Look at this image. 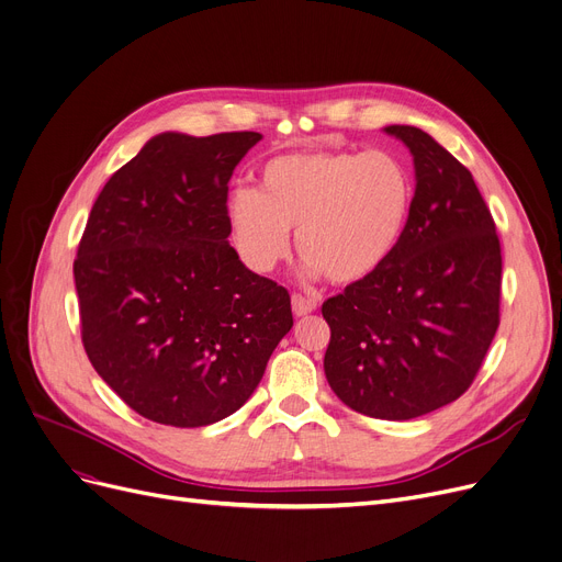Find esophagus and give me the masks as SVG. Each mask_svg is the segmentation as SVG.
Instances as JSON below:
<instances>
[{
    "mask_svg": "<svg viewBox=\"0 0 562 562\" xmlns=\"http://www.w3.org/2000/svg\"><path fill=\"white\" fill-rule=\"evenodd\" d=\"M316 305H318L316 299L301 296V293H293V296H291V307H293V314H296V316H305V314L314 312Z\"/></svg>",
    "mask_w": 562,
    "mask_h": 562,
    "instance_id": "34e87169",
    "label": "esophagus"
}]
</instances>
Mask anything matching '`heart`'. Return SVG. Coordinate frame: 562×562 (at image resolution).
<instances>
[{
  "mask_svg": "<svg viewBox=\"0 0 562 562\" xmlns=\"http://www.w3.org/2000/svg\"><path fill=\"white\" fill-rule=\"evenodd\" d=\"M412 206L415 177L401 155L305 150L266 161L261 189L232 191L227 218L255 269L289 255L293 227L310 276L356 284L394 257Z\"/></svg>",
  "mask_w": 562,
  "mask_h": 562,
  "instance_id": "b5f03b06",
  "label": "heart"
}]
</instances>
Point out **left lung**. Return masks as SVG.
<instances>
[{
    "label": "left lung",
    "instance_id": "1",
    "mask_svg": "<svg viewBox=\"0 0 562 562\" xmlns=\"http://www.w3.org/2000/svg\"><path fill=\"white\" fill-rule=\"evenodd\" d=\"M415 157V206L394 257L323 303L326 378L360 415L407 422L460 398L498 328L501 244L471 172L419 127L390 125Z\"/></svg>",
    "mask_w": 562,
    "mask_h": 562
}]
</instances>
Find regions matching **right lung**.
<instances>
[{"label":"right lung","instance_id":"right-lung-1","mask_svg":"<svg viewBox=\"0 0 562 562\" xmlns=\"http://www.w3.org/2000/svg\"><path fill=\"white\" fill-rule=\"evenodd\" d=\"M257 132H166L111 175L77 248L81 341L140 417L210 426L239 409L291 330V299L227 244V182Z\"/></svg>","mask_w":562,"mask_h":562}]
</instances>
